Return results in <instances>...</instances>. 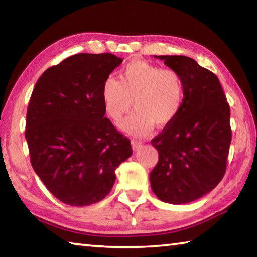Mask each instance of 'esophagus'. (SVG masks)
I'll return each instance as SVG.
<instances>
[{"label":"esophagus","mask_w":257,"mask_h":257,"mask_svg":"<svg viewBox=\"0 0 257 257\" xmlns=\"http://www.w3.org/2000/svg\"><path fill=\"white\" fill-rule=\"evenodd\" d=\"M132 145H133V147H134V150L137 151V150H139V149H141V147L143 146V143H142L141 141H137V139H133V141H132Z\"/></svg>","instance_id":"esophagus-1"}]
</instances>
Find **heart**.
Listing matches in <instances>:
<instances>
[{
    "label": "heart",
    "instance_id": "obj_1",
    "mask_svg": "<svg viewBox=\"0 0 257 257\" xmlns=\"http://www.w3.org/2000/svg\"><path fill=\"white\" fill-rule=\"evenodd\" d=\"M102 99L107 115L119 121L133 105L136 111L120 123L124 133L144 136L153 125L171 123L185 99L181 76L145 61H135L121 71L119 79L110 77L102 86Z\"/></svg>",
    "mask_w": 257,
    "mask_h": 257
}]
</instances>
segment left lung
I'll return each mask as SVG.
<instances>
[{"label": "left lung", "instance_id": "8db88e82", "mask_svg": "<svg viewBox=\"0 0 257 257\" xmlns=\"http://www.w3.org/2000/svg\"><path fill=\"white\" fill-rule=\"evenodd\" d=\"M177 71L185 99L176 119L152 139L159 161L151 171L153 193L169 204L196 201L222 180L231 143L230 106L214 73L184 55H154Z\"/></svg>", "mask_w": 257, "mask_h": 257}]
</instances>
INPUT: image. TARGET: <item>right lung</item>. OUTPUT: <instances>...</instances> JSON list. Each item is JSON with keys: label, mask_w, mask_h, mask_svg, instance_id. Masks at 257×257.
<instances>
[{"label": "right lung", "mask_w": 257, "mask_h": 257, "mask_svg": "<svg viewBox=\"0 0 257 257\" xmlns=\"http://www.w3.org/2000/svg\"><path fill=\"white\" fill-rule=\"evenodd\" d=\"M121 63L111 53L69 56L44 71L30 96L25 130L30 163L68 205L106 197L115 169L133 154L129 138L104 116L102 86Z\"/></svg>", "instance_id": "1"}]
</instances>
